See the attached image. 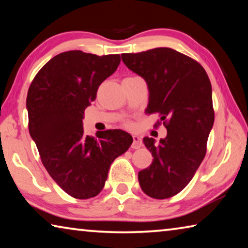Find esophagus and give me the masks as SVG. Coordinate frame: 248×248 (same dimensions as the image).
<instances>
[{"label":"esophagus","instance_id":"obj_1","mask_svg":"<svg viewBox=\"0 0 248 248\" xmlns=\"http://www.w3.org/2000/svg\"><path fill=\"white\" fill-rule=\"evenodd\" d=\"M132 139H133V142H132L131 148L132 149H140L142 146L141 138L139 136H132Z\"/></svg>","mask_w":248,"mask_h":248}]
</instances>
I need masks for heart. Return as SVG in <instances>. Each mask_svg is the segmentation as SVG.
Instances as JSON below:
<instances>
[{
  "label": "heart",
  "instance_id": "1",
  "mask_svg": "<svg viewBox=\"0 0 248 248\" xmlns=\"http://www.w3.org/2000/svg\"><path fill=\"white\" fill-rule=\"evenodd\" d=\"M125 124H127V125H129V123H125Z\"/></svg>",
  "mask_w": 248,
  "mask_h": 248
}]
</instances>
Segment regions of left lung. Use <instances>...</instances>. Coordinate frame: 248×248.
<instances>
[{
    "label": "left lung",
    "instance_id": "left-lung-1",
    "mask_svg": "<svg viewBox=\"0 0 248 248\" xmlns=\"http://www.w3.org/2000/svg\"><path fill=\"white\" fill-rule=\"evenodd\" d=\"M121 58L148 84L146 112H157L167 129L158 144L153 138L143 139L153 162L138 174L141 189L154 199L170 198L189 184L207 152L215 123L211 83L200 63L170 48Z\"/></svg>",
    "mask_w": 248,
    "mask_h": 248
}]
</instances>
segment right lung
Here are the masks:
<instances>
[{
  "mask_svg": "<svg viewBox=\"0 0 248 248\" xmlns=\"http://www.w3.org/2000/svg\"><path fill=\"white\" fill-rule=\"evenodd\" d=\"M119 63V54L62 52L40 69L29 86V133L49 175L73 198L97 196L111 163L133 141L119 129L97 132L96 138L84 136V110Z\"/></svg>",
  "mask_w": 248,
  "mask_h": 248,
  "instance_id": "1",
  "label": "right lung"
}]
</instances>
